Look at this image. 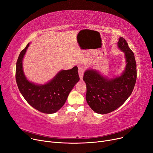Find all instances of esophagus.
Returning a JSON list of instances; mask_svg holds the SVG:
<instances>
[{
	"mask_svg": "<svg viewBox=\"0 0 153 153\" xmlns=\"http://www.w3.org/2000/svg\"><path fill=\"white\" fill-rule=\"evenodd\" d=\"M85 69L83 68H79L78 69V72H79V77L81 80L83 78V76H84V73Z\"/></svg>",
	"mask_w": 153,
	"mask_h": 153,
	"instance_id": "esophagus-1",
	"label": "esophagus"
}]
</instances>
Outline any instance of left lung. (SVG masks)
Returning a JSON list of instances; mask_svg holds the SVG:
<instances>
[{
	"label": "left lung",
	"instance_id": "left-lung-1",
	"mask_svg": "<svg viewBox=\"0 0 153 153\" xmlns=\"http://www.w3.org/2000/svg\"><path fill=\"white\" fill-rule=\"evenodd\" d=\"M119 49L124 53L125 70L119 76L108 78L94 69H87L83 80L86 84V100L92 110L106 114L117 109L131 94L136 81V64L134 55L126 40L120 37Z\"/></svg>",
	"mask_w": 153,
	"mask_h": 153
}]
</instances>
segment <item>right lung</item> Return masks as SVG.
I'll use <instances>...</instances> for the list:
<instances>
[{"label": "right lung", "instance_id": "obj_1", "mask_svg": "<svg viewBox=\"0 0 153 153\" xmlns=\"http://www.w3.org/2000/svg\"><path fill=\"white\" fill-rule=\"evenodd\" d=\"M30 43L20 53L16 64L15 78L19 89L26 101L37 110L51 114L58 111L65 103L69 94L79 81L78 68L61 70L45 84L29 81L23 70V59Z\"/></svg>", "mask_w": 153, "mask_h": 153}]
</instances>
